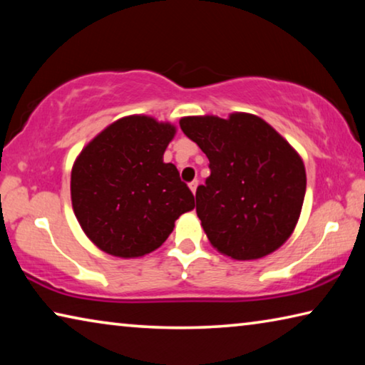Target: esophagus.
<instances>
[{
	"mask_svg": "<svg viewBox=\"0 0 365 365\" xmlns=\"http://www.w3.org/2000/svg\"><path fill=\"white\" fill-rule=\"evenodd\" d=\"M196 188H197V180H193L190 183V190H191V193H196Z\"/></svg>",
	"mask_w": 365,
	"mask_h": 365,
	"instance_id": "1",
	"label": "esophagus"
}]
</instances>
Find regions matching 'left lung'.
<instances>
[{"instance_id":"left-lung-1","label":"left lung","mask_w":365,"mask_h":365,"mask_svg":"<svg viewBox=\"0 0 365 365\" xmlns=\"http://www.w3.org/2000/svg\"><path fill=\"white\" fill-rule=\"evenodd\" d=\"M180 127L209 159L196 214L209 242L235 261L280 248L298 224L306 169L298 151L261 117L232 113L182 117Z\"/></svg>"}]
</instances>
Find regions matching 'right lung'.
I'll list each match as a JSON object with an SVG mask.
<instances>
[{"label":"right lung","instance_id":"obj_1","mask_svg":"<svg viewBox=\"0 0 365 365\" xmlns=\"http://www.w3.org/2000/svg\"><path fill=\"white\" fill-rule=\"evenodd\" d=\"M177 127L151 115L115 120L72 165L73 214L90 242L110 256L135 259L158 250L195 196L164 151Z\"/></svg>","mask_w":365,"mask_h":365}]
</instances>
